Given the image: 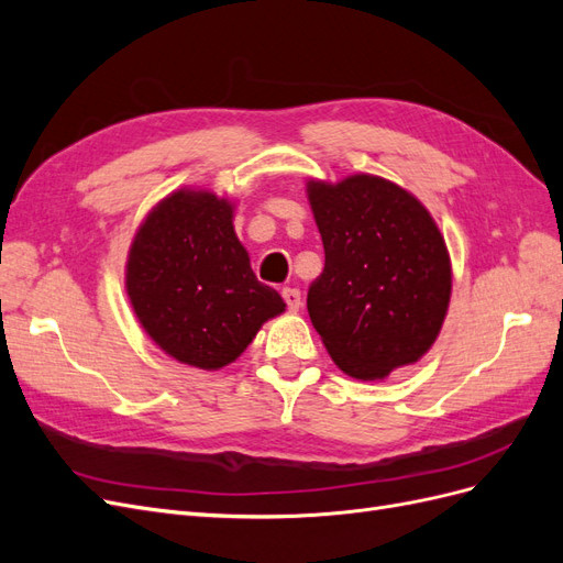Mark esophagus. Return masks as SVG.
I'll use <instances>...</instances> for the list:
<instances>
[{
  "label": "esophagus",
  "mask_w": 563,
  "mask_h": 563,
  "mask_svg": "<svg viewBox=\"0 0 563 563\" xmlns=\"http://www.w3.org/2000/svg\"><path fill=\"white\" fill-rule=\"evenodd\" d=\"M282 298H284V302H286V308L291 310V312H298V310L302 308V296H300L298 288L286 286L284 291H282Z\"/></svg>",
  "instance_id": "obj_1"
}]
</instances>
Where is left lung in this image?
Segmentation results:
<instances>
[{"instance_id": "1", "label": "left lung", "mask_w": 563, "mask_h": 563, "mask_svg": "<svg viewBox=\"0 0 563 563\" xmlns=\"http://www.w3.org/2000/svg\"><path fill=\"white\" fill-rule=\"evenodd\" d=\"M323 272L308 312L331 360L383 380L432 347L451 300V258L434 218L404 187L356 174L308 183Z\"/></svg>"}]
</instances>
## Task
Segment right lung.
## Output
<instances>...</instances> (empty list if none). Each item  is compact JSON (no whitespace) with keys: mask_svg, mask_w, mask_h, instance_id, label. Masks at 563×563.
Listing matches in <instances>:
<instances>
[{"mask_svg":"<svg viewBox=\"0 0 563 563\" xmlns=\"http://www.w3.org/2000/svg\"><path fill=\"white\" fill-rule=\"evenodd\" d=\"M232 209L209 190L183 187L147 213L126 261V296L145 333L203 371L232 364L286 308L255 279Z\"/></svg>","mask_w":563,"mask_h":563,"instance_id":"right-lung-1","label":"right lung"}]
</instances>
